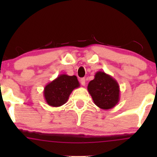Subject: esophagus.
Segmentation results:
<instances>
[{
	"instance_id": "34e87169",
	"label": "esophagus",
	"mask_w": 157,
	"mask_h": 157,
	"mask_svg": "<svg viewBox=\"0 0 157 157\" xmlns=\"http://www.w3.org/2000/svg\"><path fill=\"white\" fill-rule=\"evenodd\" d=\"M80 83H81V85H82V86H85V85H86V80H85V78H82L80 80Z\"/></svg>"
}]
</instances>
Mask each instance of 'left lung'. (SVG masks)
I'll return each mask as SVG.
<instances>
[{
	"instance_id": "left-lung-1",
	"label": "left lung",
	"mask_w": 157,
	"mask_h": 157,
	"mask_svg": "<svg viewBox=\"0 0 157 157\" xmlns=\"http://www.w3.org/2000/svg\"><path fill=\"white\" fill-rule=\"evenodd\" d=\"M88 91L94 104L101 109H111L120 101V86L111 75L100 71L88 85Z\"/></svg>"
}]
</instances>
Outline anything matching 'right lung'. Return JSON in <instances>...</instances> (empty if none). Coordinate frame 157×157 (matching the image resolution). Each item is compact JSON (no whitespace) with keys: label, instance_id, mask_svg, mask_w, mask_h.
Masks as SVG:
<instances>
[{"label":"right lung","instance_id":"1","mask_svg":"<svg viewBox=\"0 0 157 157\" xmlns=\"http://www.w3.org/2000/svg\"><path fill=\"white\" fill-rule=\"evenodd\" d=\"M80 87V82L75 75H59L45 86L44 96L46 103L52 107H60L68 101L74 89Z\"/></svg>","mask_w":157,"mask_h":157}]
</instances>
